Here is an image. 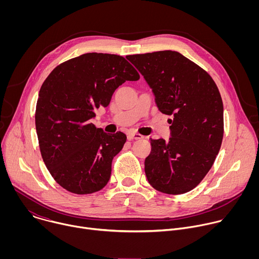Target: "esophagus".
Returning <instances> with one entry per match:
<instances>
[{
    "mask_svg": "<svg viewBox=\"0 0 259 259\" xmlns=\"http://www.w3.org/2000/svg\"><path fill=\"white\" fill-rule=\"evenodd\" d=\"M127 138L129 140H138V139H142L143 136L139 133H134V132H130L128 135H127Z\"/></svg>",
    "mask_w": 259,
    "mask_h": 259,
    "instance_id": "obj_1",
    "label": "esophagus"
}]
</instances>
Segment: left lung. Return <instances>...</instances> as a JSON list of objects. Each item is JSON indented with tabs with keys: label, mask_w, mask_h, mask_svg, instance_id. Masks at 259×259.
Segmentation results:
<instances>
[{
	"label": "left lung",
	"mask_w": 259,
	"mask_h": 259,
	"mask_svg": "<svg viewBox=\"0 0 259 259\" xmlns=\"http://www.w3.org/2000/svg\"><path fill=\"white\" fill-rule=\"evenodd\" d=\"M153 89L161 113L171 116V137L151 139L144 171L164 194L195 189L211 169L224 137V104L209 73L176 51L128 55Z\"/></svg>",
	"instance_id": "obj_1"
}]
</instances>
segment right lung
<instances>
[{"label":"right lung","instance_id":"add662e5","mask_svg":"<svg viewBox=\"0 0 259 259\" xmlns=\"http://www.w3.org/2000/svg\"><path fill=\"white\" fill-rule=\"evenodd\" d=\"M139 78L123 56L86 53L60 63L44 81L35 129L43 161L64 190L88 195L106 186L113 159L127 137L120 131L103 132L91 119L96 108L109 104L120 85Z\"/></svg>","mask_w":259,"mask_h":259}]
</instances>
